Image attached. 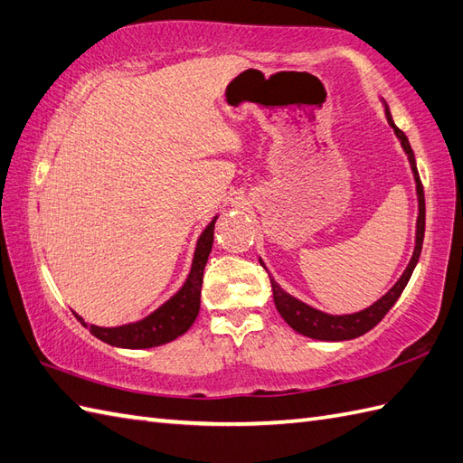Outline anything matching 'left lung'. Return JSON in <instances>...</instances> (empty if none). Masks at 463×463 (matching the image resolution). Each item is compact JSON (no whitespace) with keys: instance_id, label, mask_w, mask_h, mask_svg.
<instances>
[{"instance_id":"1","label":"left lung","mask_w":463,"mask_h":463,"mask_svg":"<svg viewBox=\"0 0 463 463\" xmlns=\"http://www.w3.org/2000/svg\"><path fill=\"white\" fill-rule=\"evenodd\" d=\"M383 105H384V115H386L388 125H390V128L394 130L396 138L400 140V146H402L404 154L408 156L410 170H412L414 184H416L418 220H416V240H414L412 258H410L404 273L400 275V279L392 287H390V289L383 297H380L378 301H374L371 307H366V309H363V311L348 313V315H331V313L315 309V307L307 305L301 299H297V297H293L291 293H287L283 287L269 275L271 289H273V301H275L277 311H279V315L285 318V323L289 325L293 331H297L303 336L315 338V341H351V338H356V336H361V335L371 331L373 326H376L380 321H383V317L390 309H392V305L398 301V297L402 295L404 287L408 285L410 277H412L414 267L420 260V251H422L424 228H426L424 188H422V182H420V174H418V168H416V158H414L412 146H410V142H408L404 132L394 125L392 115H390V109H388L384 100H383Z\"/></svg>"}]
</instances>
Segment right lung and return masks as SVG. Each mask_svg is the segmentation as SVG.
<instances>
[{"mask_svg": "<svg viewBox=\"0 0 463 463\" xmlns=\"http://www.w3.org/2000/svg\"><path fill=\"white\" fill-rule=\"evenodd\" d=\"M218 215H213V220L205 225V230L200 233L194 248V258L190 273L186 281L182 283L180 289L174 293L166 303H162L158 309H154L150 315L135 323L118 325V326H97L90 325V335L100 338L102 343L118 348H152L176 341L196 321L200 313V295H202V279L203 269L208 263V255L213 245V228ZM75 317L85 325V318Z\"/></svg>", "mask_w": 463, "mask_h": 463, "instance_id": "add662e5", "label": "right lung"}]
</instances>
